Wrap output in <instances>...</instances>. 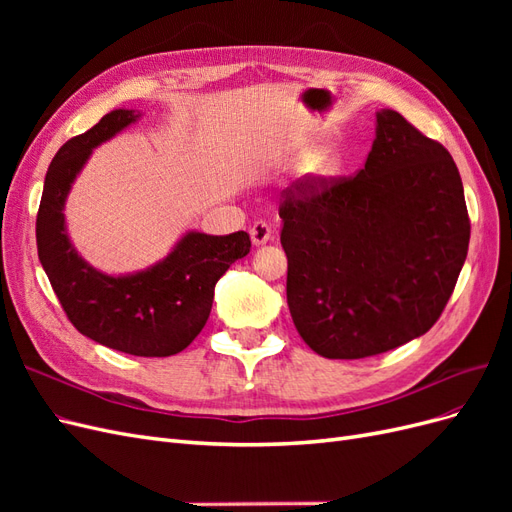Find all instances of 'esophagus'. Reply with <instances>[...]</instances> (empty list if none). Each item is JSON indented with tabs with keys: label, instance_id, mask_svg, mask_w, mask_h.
Masks as SVG:
<instances>
[{
	"label": "esophagus",
	"instance_id": "obj_1",
	"mask_svg": "<svg viewBox=\"0 0 512 512\" xmlns=\"http://www.w3.org/2000/svg\"><path fill=\"white\" fill-rule=\"evenodd\" d=\"M250 239L252 243L258 247V245H265L267 241L273 239V230L267 222H254L250 226Z\"/></svg>",
	"mask_w": 512,
	"mask_h": 512
}]
</instances>
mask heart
<instances>
[{
	"label": "heart",
	"instance_id": "1",
	"mask_svg": "<svg viewBox=\"0 0 512 512\" xmlns=\"http://www.w3.org/2000/svg\"><path fill=\"white\" fill-rule=\"evenodd\" d=\"M342 166H344L342 153L333 147H320V149H314L301 162L299 179L307 185V188L318 190L322 185H329L339 173H342Z\"/></svg>",
	"mask_w": 512,
	"mask_h": 512
}]
</instances>
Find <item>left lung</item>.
I'll use <instances>...</instances> for the list:
<instances>
[{
	"label": "left lung",
	"mask_w": 512,
	"mask_h": 512,
	"mask_svg": "<svg viewBox=\"0 0 512 512\" xmlns=\"http://www.w3.org/2000/svg\"><path fill=\"white\" fill-rule=\"evenodd\" d=\"M280 218L290 316L324 359H363L427 333L468 256L451 153L391 108L376 113L359 175L320 192L294 183Z\"/></svg>",
	"instance_id": "obj_1"
}]
</instances>
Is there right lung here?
<instances>
[{
	"label": "right lung",
	"instance_id": "add662e5",
	"mask_svg": "<svg viewBox=\"0 0 512 512\" xmlns=\"http://www.w3.org/2000/svg\"><path fill=\"white\" fill-rule=\"evenodd\" d=\"M141 117L136 108H115L55 153L36 220L38 258L85 337L134 356H170L203 331L215 284L232 262L250 254L252 243L243 230L224 237L185 230L162 260L132 273H104L76 252L64 213L72 185L94 149Z\"/></svg>",
	"mask_w": 512,
	"mask_h": 512
}]
</instances>
